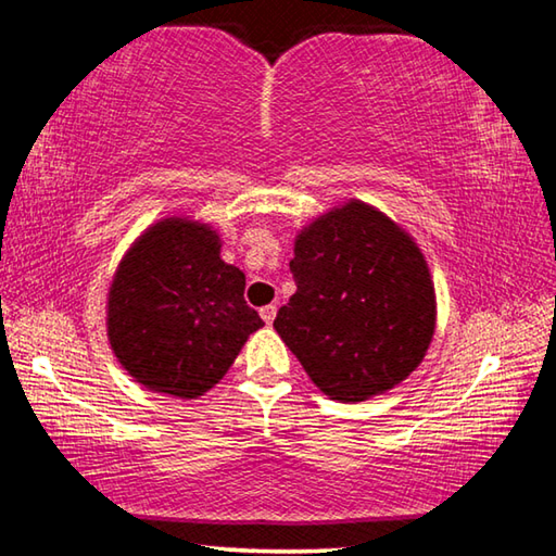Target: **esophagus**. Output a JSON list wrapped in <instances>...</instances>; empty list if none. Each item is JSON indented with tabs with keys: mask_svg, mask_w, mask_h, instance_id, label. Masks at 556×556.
<instances>
[{
	"mask_svg": "<svg viewBox=\"0 0 556 556\" xmlns=\"http://www.w3.org/2000/svg\"><path fill=\"white\" fill-rule=\"evenodd\" d=\"M260 316L265 318V324H271V321H275V316H277V306H275V304L262 306V308H260Z\"/></svg>",
	"mask_w": 556,
	"mask_h": 556,
	"instance_id": "1",
	"label": "esophagus"
}]
</instances>
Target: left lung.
Returning a JSON list of instances; mask_svg holds the SVG:
<instances>
[{"instance_id":"obj_1","label":"left lung","mask_w":556,"mask_h":556,"mask_svg":"<svg viewBox=\"0 0 556 556\" xmlns=\"http://www.w3.org/2000/svg\"><path fill=\"white\" fill-rule=\"evenodd\" d=\"M296 291L275 328L308 378L338 402L400 384L425 361L437 328L427 260L397 223L348 201L296 235Z\"/></svg>"}]
</instances>
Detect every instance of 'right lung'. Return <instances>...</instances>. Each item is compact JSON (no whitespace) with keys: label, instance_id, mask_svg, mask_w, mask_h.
Listing matches in <instances>:
<instances>
[{"label":"right lung","instance_id":"right-lung-1","mask_svg":"<svg viewBox=\"0 0 556 556\" xmlns=\"http://www.w3.org/2000/svg\"><path fill=\"white\" fill-rule=\"evenodd\" d=\"M265 326L244 301V275L220 260L208 223L164 218L122 257L108 294V338L139 384L195 400Z\"/></svg>","mask_w":556,"mask_h":556}]
</instances>
